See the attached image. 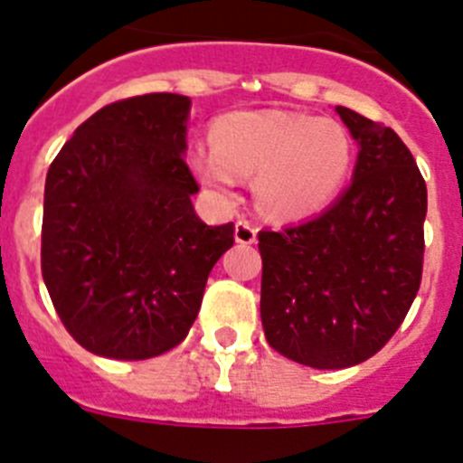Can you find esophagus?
<instances>
[{"label":"esophagus","instance_id":"1","mask_svg":"<svg viewBox=\"0 0 463 463\" xmlns=\"http://www.w3.org/2000/svg\"><path fill=\"white\" fill-rule=\"evenodd\" d=\"M234 239L236 243L252 245L257 241V227L250 222V220H239L234 229Z\"/></svg>","mask_w":463,"mask_h":463}]
</instances>
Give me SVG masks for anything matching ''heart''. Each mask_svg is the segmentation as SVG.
I'll list each match as a JSON object with an SVG mask.
<instances>
[{
    "label": "heart",
    "instance_id": "heart-1",
    "mask_svg": "<svg viewBox=\"0 0 463 463\" xmlns=\"http://www.w3.org/2000/svg\"><path fill=\"white\" fill-rule=\"evenodd\" d=\"M192 169L208 190L232 194L236 175H257V199L280 218L322 211L353 166V138L336 120L289 110H239L213 127V150L196 148Z\"/></svg>",
    "mask_w": 463,
    "mask_h": 463
}]
</instances>
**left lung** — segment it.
Masks as SVG:
<instances>
[{
  "instance_id": "8db88e82",
  "label": "left lung",
  "mask_w": 463,
  "mask_h": 463,
  "mask_svg": "<svg viewBox=\"0 0 463 463\" xmlns=\"http://www.w3.org/2000/svg\"><path fill=\"white\" fill-rule=\"evenodd\" d=\"M359 143L353 183L317 218L260 232L261 325L269 345L313 369L366 362L415 301L427 183L392 127L345 106Z\"/></svg>"
}]
</instances>
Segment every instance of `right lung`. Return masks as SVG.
<instances>
[{"label":"right lung","instance_id":"right-lung-1","mask_svg":"<svg viewBox=\"0 0 463 463\" xmlns=\"http://www.w3.org/2000/svg\"><path fill=\"white\" fill-rule=\"evenodd\" d=\"M183 94L113 101L52 159L43 194L41 273L76 343L109 359L169 353L194 325L234 222L208 227L185 162Z\"/></svg>","mask_w":463,"mask_h":463}]
</instances>
